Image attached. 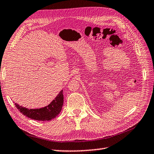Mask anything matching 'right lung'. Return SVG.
Wrapping results in <instances>:
<instances>
[{
	"label": "right lung",
	"instance_id": "add662e5",
	"mask_svg": "<svg viewBox=\"0 0 154 154\" xmlns=\"http://www.w3.org/2000/svg\"><path fill=\"white\" fill-rule=\"evenodd\" d=\"M63 105V90L60 92L55 99L51 103L41 109H27L15 103V106L21 113L37 121H49L59 115L62 109Z\"/></svg>",
	"mask_w": 154,
	"mask_h": 154
}]
</instances>
